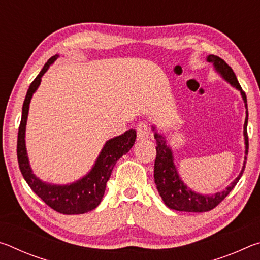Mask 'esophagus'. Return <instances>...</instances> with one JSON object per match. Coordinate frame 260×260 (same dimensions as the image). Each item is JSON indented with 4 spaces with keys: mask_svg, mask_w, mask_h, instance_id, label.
Returning a JSON list of instances; mask_svg holds the SVG:
<instances>
[{
    "mask_svg": "<svg viewBox=\"0 0 260 260\" xmlns=\"http://www.w3.org/2000/svg\"><path fill=\"white\" fill-rule=\"evenodd\" d=\"M136 131H138V140H146L149 138V127L146 122H141L136 127Z\"/></svg>",
    "mask_w": 260,
    "mask_h": 260,
    "instance_id": "obj_1",
    "label": "esophagus"
}]
</instances>
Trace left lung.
Returning <instances> with one entry per match:
<instances>
[{"label": "left lung", "instance_id": "8db88e82", "mask_svg": "<svg viewBox=\"0 0 260 260\" xmlns=\"http://www.w3.org/2000/svg\"><path fill=\"white\" fill-rule=\"evenodd\" d=\"M206 60L213 65L214 71L217 72L223 80L227 81L232 87H234L241 93L242 100L245 107V121L243 126V136L245 144V156L243 166L240 174L234 181L231 182L225 190L212 193V195H203V193L196 192L195 190L189 188L186 183L182 181L181 177L177 170L174 162V156L172 148L167 143L166 138L158 131L155 126H152L153 136L156 140V150L157 156L155 160V171H153V177H155V183L157 190L159 192L162 202L166 206L175 211H184V212H206V211L212 210L215 208L220 202L232 191V189L236 186L240 178L243 174L246 155H248V134H246V127H248V104H246V96L240 86L235 73L233 72L232 68L225 60L218 56L209 55L206 56Z\"/></svg>", "mask_w": 260, "mask_h": 260}]
</instances>
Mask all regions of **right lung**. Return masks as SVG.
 <instances>
[{"instance_id":"obj_1","label":"right lung","mask_w":260,"mask_h":260,"mask_svg":"<svg viewBox=\"0 0 260 260\" xmlns=\"http://www.w3.org/2000/svg\"><path fill=\"white\" fill-rule=\"evenodd\" d=\"M57 58H59V55H55L49 58L41 72L30 83L27 94H26L23 111H21L18 141H17V157H18L19 169L25 181L47 205L63 214H82L98 208L101 203L114 165L119 160V158L126 155L134 146L136 131L128 129L124 134L108 140L99 157L96 158L91 170L77 181L68 184H55L42 181L40 178H38L29 165L27 150H26V124H27L32 96L40 86L43 74L48 71L50 65Z\"/></svg>"}]
</instances>
